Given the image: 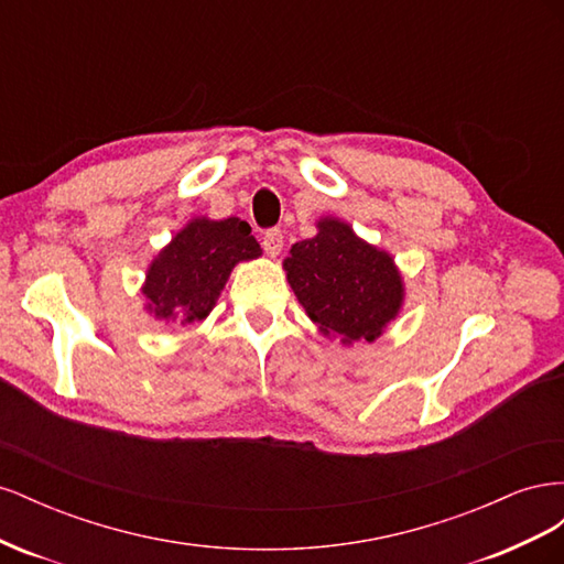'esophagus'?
Segmentation results:
<instances>
[{
    "instance_id": "esophagus-1",
    "label": "esophagus",
    "mask_w": 564,
    "mask_h": 564,
    "mask_svg": "<svg viewBox=\"0 0 564 564\" xmlns=\"http://www.w3.org/2000/svg\"><path fill=\"white\" fill-rule=\"evenodd\" d=\"M263 251L270 256V259H275V256L282 251V232L278 228H270L263 232Z\"/></svg>"
}]
</instances>
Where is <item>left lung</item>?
<instances>
[{"label":"left lung","mask_w":564,"mask_h":564,"mask_svg":"<svg viewBox=\"0 0 564 564\" xmlns=\"http://www.w3.org/2000/svg\"><path fill=\"white\" fill-rule=\"evenodd\" d=\"M282 265L317 329L344 346L377 340L402 311L404 282L392 256L340 218H319L317 235L289 249Z\"/></svg>","instance_id":"left-lung-1"}]
</instances>
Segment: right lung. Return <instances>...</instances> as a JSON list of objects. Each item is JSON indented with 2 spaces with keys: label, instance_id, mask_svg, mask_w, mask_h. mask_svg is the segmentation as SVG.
Listing matches in <instances>:
<instances>
[{
  "label": "right lung",
  "instance_id": "right-lung-1",
  "mask_svg": "<svg viewBox=\"0 0 564 564\" xmlns=\"http://www.w3.org/2000/svg\"><path fill=\"white\" fill-rule=\"evenodd\" d=\"M259 256L261 245L247 220H187L148 265L141 286L145 311L176 327H191L214 311L232 268Z\"/></svg>",
  "mask_w": 564,
  "mask_h": 564
}]
</instances>
